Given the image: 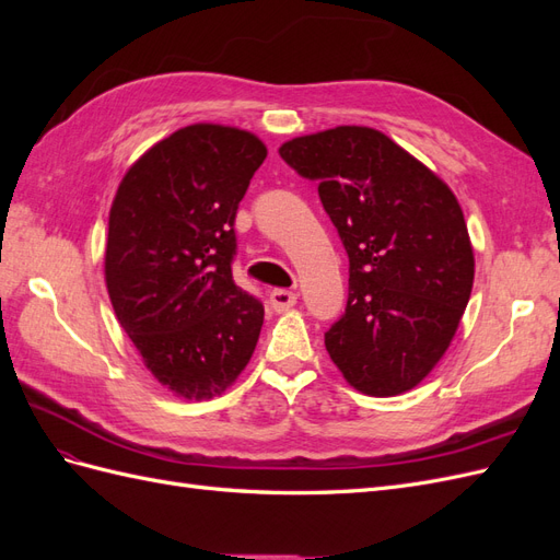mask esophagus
Masks as SVG:
<instances>
[{
  "label": "esophagus",
  "mask_w": 560,
  "mask_h": 560,
  "mask_svg": "<svg viewBox=\"0 0 560 560\" xmlns=\"http://www.w3.org/2000/svg\"><path fill=\"white\" fill-rule=\"evenodd\" d=\"M268 301H270V308H273L276 313H282V311H290L294 306L296 294L292 290H273L268 294Z\"/></svg>",
  "instance_id": "obj_1"
}]
</instances>
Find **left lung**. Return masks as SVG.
I'll use <instances>...</instances> for the list:
<instances>
[{
	"label": "left lung",
	"instance_id": "1",
	"mask_svg": "<svg viewBox=\"0 0 560 560\" xmlns=\"http://www.w3.org/2000/svg\"><path fill=\"white\" fill-rule=\"evenodd\" d=\"M317 179L348 254V303L325 334L346 381L371 397L416 387L442 360L474 282V252L448 186L383 132L338 126L280 147Z\"/></svg>",
	"mask_w": 560,
	"mask_h": 560
}]
</instances>
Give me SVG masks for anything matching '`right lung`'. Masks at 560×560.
I'll return each mask as SVG.
<instances>
[{
	"label": "right lung",
	"instance_id": "obj_1",
	"mask_svg": "<svg viewBox=\"0 0 560 560\" xmlns=\"http://www.w3.org/2000/svg\"><path fill=\"white\" fill-rule=\"evenodd\" d=\"M264 159L252 132L186 126L151 147L114 198V313L156 381L186 399L222 395L259 341L264 303L233 280V226Z\"/></svg>",
	"mask_w": 560,
	"mask_h": 560
}]
</instances>
